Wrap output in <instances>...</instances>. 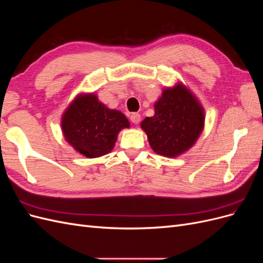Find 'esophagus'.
<instances>
[{"mask_svg":"<svg viewBox=\"0 0 263 263\" xmlns=\"http://www.w3.org/2000/svg\"><path fill=\"white\" fill-rule=\"evenodd\" d=\"M141 119V116L138 114V113H133L130 115V121L134 123V124H138L140 122Z\"/></svg>","mask_w":263,"mask_h":263,"instance_id":"34e87169","label":"esophagus"}]
</instances>
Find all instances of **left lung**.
Segmentation results:
<instances>
[{
    "mask_svg": "<svg viewBox=\"0 0 263 263\" xmlns=\"http://www.w3.org/2000/svg\"><path fill=\"white\" fill-rule=\"evenodd\" d=\"M154 106L155 115L140 124L151 149L174 158L193 147L205 122L204 108L195 95L180 82L165 87Z\"/></svg>",
    "mask_w": 263,
    "mask_h": 263,
    "instance_id": "left-lung-1",
    "label": "left lung"
}]
</instances>
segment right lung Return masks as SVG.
Here are the masks:
<instances>
[{
	"mask_svg": "<svg viewBox=\"0 0 263 263\" xmlns=\"http://www.w3.org/2000/svg\"><path fill=\"white\" fill-rule=\"evenodd\" d=\"M129 126L121 110L108 108L94 93L77 95L61 117V129L67 142L86 158L110 153L119 132Z\"/></svg>",
	"mask_w": 263,
	"mask_h": 263,
	"instance_id": "add662e5",
	"label": "right lung"
}]
</instances>
